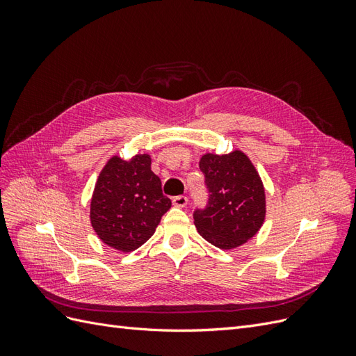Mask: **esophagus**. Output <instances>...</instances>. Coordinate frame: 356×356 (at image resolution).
Listing matches in <instances>:
<instances>
[{"mask_svg": "<svg viewBox=\"0 0 356 356\" xmlns=\"http://www.w3.org/2000/svg\"><path fill=\"white\" fill-rule=\"evenodd\" d=\"M187 202H188V197L187 196H175L174 199H172V203L175 204V207H178V208H184L186 204H187Z\"/></svg>", "mask_w": 356, "mask_h": 356, "instance_id": "1", "label": "esophagus"}]
</instances>
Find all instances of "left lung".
<instances>
[{
	"label": "left lung",
	"mask_w": 356,
	"mask_h": 356,
	"mask_svg": "<svg viewBox=\"0 0 356 356\" xmlns=\"http://www.w3.org/2000/svg\"><path fill=\"white\" fill-rule=\"evenodd\" d=\"M208 203L193 212L203 239L221 250L245 243L260 230L266 217L264 187L251 160L236 149L230 154H204L199 163Z\"/></svg>",
	"instance_id": "8db88e82"
}]
</instances>
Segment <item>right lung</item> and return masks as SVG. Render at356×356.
<instances>
[{"instance_id":"add662e5","label":"right lung","mask_w":356,"mask_h":356,"mask_svg":"<svg viewBox=\"0 0 356 356\" xmlns=\"http://www.w3.org/2000/svg\"><path fill=\"white\" fill-rule=\"evenodd\" d=\"M170 204L148 154L129 161L114 156L96 182L90 203L92 227L104 243L131 252L152 238Z\"/></svg>"}]
</instances>
